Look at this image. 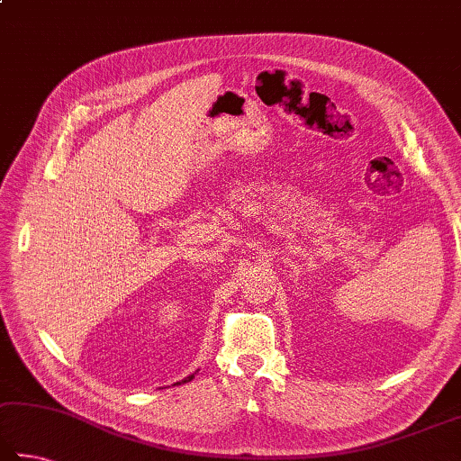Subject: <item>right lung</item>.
<instances>
[{
    "label": "right lung",
    "mask_w": 461,
    "mask_h": 461,
    "mask_svg": "<svg viewBox=\"0 0 461 461\" xmlns=\"http://www.w3.org/2000/svg\"><path fill=\"white\" fill-rule=\"evenodd\" d=\"M194 376H195V373H194V375H189V376H187V379H183L181 383H187V381H191V379H194Z\"/></svg>",
    "instance_id": "right-lung-1"
}]
</instances>
